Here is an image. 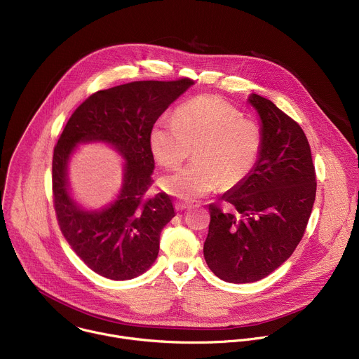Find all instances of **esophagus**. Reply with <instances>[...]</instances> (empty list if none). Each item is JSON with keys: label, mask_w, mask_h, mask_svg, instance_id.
<instances>
[{"label": "esophagus", "mask_w": 359, "mask_h": 359, "mask_svg": "<svg viewBox=\"0 0 359 359\" xmlns=\"http://www.w3.org/2000/svg\"><path fill=\"white\" fill-rule=\"evenodd\" d=\"M188 208H189V205L185 203L184 201H177V202H175V209H177L178 212H182V210H185V209H188Z\"/></svg>", "instance_id": "esophagus-1"}]
</instances>
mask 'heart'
<instances>
[{
    "label": "heart",
    "mask_w": 359,
    "mask_h": 359,
    "mask_svg": "<svg viewBox=\"0 0 359 359\" xmlns=\"http://www.w3.org/2000/svg\"><path fill=\"white\" fill-rule=\"evenodd\" d=\"M157 163L177 168L194 150V164L165 175L160 187L168 195L194 201L243 182L254 168L262 144L259 126L216 95L181 105L174 119L158 121L150 135Z\"/></svg>",
    "instance_id": "heart-1"
}]
</instances>
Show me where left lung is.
I'll use <instances>...</instances> for the list:
<instances>
[{
  "label": "left lung",
  "mask_w": 359,
  "mask_h": 359,
  "mask_svg": "<svg viewBox=\"0 0 359 359\" xmlns=\"http://www.w3.org/2000/svg\"><path fill=\"white\" fill-rule=\"evenodd\" d=\"M259 116V157L238 185L222 195L231 210L209 205L203 257L212 272L230 283L259 280L280 266L306 230L316 174L302 128L273 102L250 94Z\"/></svg>",
  "instance_id": "left-lung-1"
}]
</instances>
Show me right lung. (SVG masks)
<instances>
[{
  "label": "right lung",
  "instance_id": "obj_1",
  "mask_svg": "<svg viewBox=\"0 0 359 359\" xmlns=\"http://www.w3.org/2000/svg\"><path fill=\"white\" fill-rule=\"evenodd\" d=\"M194 81H133L98 91L69 119L53 153V201L60 230L94 272L112 280L133 279L156 261L160 233L175 216L164 192L146 198L154 157L150 135L156 121ZM102 142L124 160L117 198L87 210L72 196L68 164L80 144Z\"/></svg>",
  "mask_w": 359,
  "mask_h": 359
}]
</instances>
